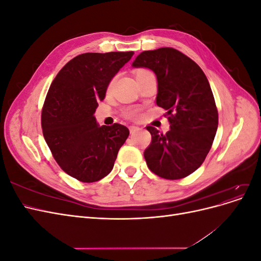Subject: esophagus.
I'll use <instances>...</instances> for the list:
<instances>
[{"label":"esophagus","mask_w":261,"mask_h":261,"mask_svg":"<svg viewBox=\"0 0 261 261\" xmlns=\"http://www.w3.org/2000/svg\"><path fill=\"white\" fill-rule=\"evenodd\" d=\"M140 128L138 127V126H129V132H130V134H134V133H136V132H138Z\"/></svg>","instance_id":"34e87169"}]
</instances>
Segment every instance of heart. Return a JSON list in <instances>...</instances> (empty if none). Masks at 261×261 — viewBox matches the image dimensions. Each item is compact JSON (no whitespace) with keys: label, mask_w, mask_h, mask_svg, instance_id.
<instances>
[{"label":"heart","mask_w":261,"mask_h":261,"mask_svg":"<svg viewBox=\"0 0 261 261\" xmlns=\"http://www.w3.org/2000/svg\"><path fill=\"white\" fill-rule=\"evenodd\" d=\"M145 72H148V70H140V72H138V74L145 73ZM125 115L129 118H133V120H137V118L140 116V112L137 109H133V110H128V111L125 113Z\"/></svg>","instance_id":"obj_1"}]
</instances>
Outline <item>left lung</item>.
Listing matches in <instances>:
<instances>
[{
  "label": "left lung",
  "instance_id": "obj_1",
  "mask_svg": "<svg viewBox=\"0 0 261 261\" xmlns=\"http://www.w3.org/2000/svg\"><path fill=\"white\" fill-rule=\"evenodd\" d=\"M134 67H147L156 76V106L167 110L170 130L147 126L151 143L144 156L158 176L179 179L198 169L206 159L218 129V110L202 69L173 48L141 52Z\"/></svg>",
  "mask_w": 261,
  "mask_h": 261
}]
</instances>
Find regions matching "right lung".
I'll list each match as a JSON object with an SVG mask.
<instances>
[{"label": "right lung", "instance_id": "1", "mask_svg": "<svg viewBox=\"0 0 261 261\" xmlns=\"http://www.w3.org/2000/svg\"><path fill=\"white\" fill-rule=\"evenodd\" d=\"M134 52L84 53L66 63L52 82L41 113L43 137L61 169L92 183L112 171L129 135L124 125L99 126L93 116L115 74Z\"/></svg>", "mask_w": 261, "mask_h": 261}]
</instances>
